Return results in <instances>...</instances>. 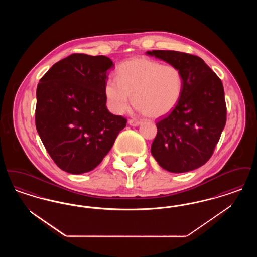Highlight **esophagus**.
<instances>
[{"instance_id": "obj_1", "label": "esophagus", "mask_w": 257, "mask_h": 257, "mask_svg": "<svg viewBox=\"0 0 257 257\" xmlns=\"http://www.w3.org/2000/svg\"><path fill=\"white\" fill-rule=\"evenodd\" d=\"M128 123H129V125H131V126H139V125L141 124V121L135 120V119H129Z\"/></svg>"}]
</instances>
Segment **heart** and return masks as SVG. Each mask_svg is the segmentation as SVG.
Returning <instances> with one entry per match:
<instances>
[{"instance_id": "heart-1", "label": "heart", "mask_w": 257, "mask_h": 257, "mask_svg": "<svg viewBox=\"0 0 257 257\" xmlns=\"http://www.w3.org/2000/svg\"><path fill=\"white\" fill-rule=\"evenodd\" d=\"M117 78L105 84V96L110 110L123 113L129 109L131 96L138 110L147 117L159 118L175 108L183 90L180 70L147 57H135L121 63Z\"/></svg>"}]
</instances>
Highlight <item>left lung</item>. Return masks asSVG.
Wrapping results in <instances>:
<instances>
[{"label":"left lung","mask_w":257,"mask_h":257,"mask_svg":"<svg viewBox=\"0 0 257 257\" xmlns=\"http://www.w3.org/2000/svg\"><path fill=\"white\" fill-rule=\"evenodd\" d=\"M147 55L176 66L183 78L177 105L156 123L151 154L166 171H194L210 159L225 126L222 83L199 57L169 50L147 51Z\"/></svg>","instance_id":"8db88e82"}]
</instances>
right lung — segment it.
<instances>
[{"label": "right lung", "instance_id": "obj_1", "mask_svg": "<svg viewBox=\"0 0 257 257\" xmlns=\"http://www.w3.org/2000/svg\"><path fill=\"white\" fill-rule=\"evenodd\" d=\"M110 58L73 54L55 63L37 88L36 125L51 158L62 171L94 170L127 120L106 106Z\"/></svg>", "mask_w": 257, "mask_h": 257}]
</instances>
